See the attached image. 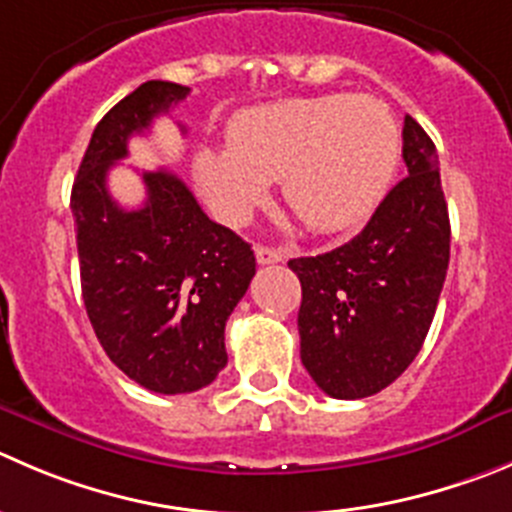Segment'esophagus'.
Returning <instances> with one entry per match:
<instances>
[{
    "label": "esophagus",
    "mask_w": 512,
    "mask_h": 512,
    "mask_svg": "<svg viewBox=\"0 0 512 512\" xmlns=\"http://www.w3.org/2000/svg\"><path fill=\"white\" fill-rule=\"evenodd\" d=\"M253 251H256V261H259L261 266H266V264H279V261L284 259V251H281V248L256 246V248H253Z\"/></svg>",
    "instance_id": "1"
}]
</instances>
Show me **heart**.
<instances>
[{
  "mask_svg": "<svg viewBox=\"0 0 512 512\" xmlns=\"http://www.w3.org/2000/svg\"><path fill=\"white\" fill-rule=\"evenodd\" d=\"M402 133L387 102L332 92L241 110L226 148H198L193 178L223 223H243L279 180L281 198L311 231L362 221L392 183Z\"/></svg>",
  "mask_w": 512,
  "mask_h": 512,
  "instance_id": "b5f03b06",
  "label": "heart"
}]
</instances>
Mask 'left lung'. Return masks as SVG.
I'll list each match as a JSON object with an SVG mask.
<instances>
[{"mask_svg": "<svg viewBox=\"0 0 512 512\" xmlns=\"http://www.w3.org/2000/svg\"><path fill=\"white\" fill-rule=\"evenodd\" d=\"M407 178L362 233L334 251L291 259L301 281V362L321 392H382L422 349L450 264V216L435 143L415 118L402 128Z\"/></svg>", "mask_w": 512, "mask_h": 512, "instance_id": "left-lung-1", "label": "left lung"}]
</instances>
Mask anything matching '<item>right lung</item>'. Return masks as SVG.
<instances>
[{"label":"right lung","mask_w":512,"mask_h":512,"mask_svg":"<svg viewBox=\"0 0 512 512\" xmlns=\"http://www.w3.org/2000/svg\"><path fill=\"white\" fill-rule=\"evenodd\" d=\"M188 92L148 80L123 97L97 123L70 201L92 329L120 372L158 394L196 392L218 377L226 321L256 274L251 246L213 223L170 170L143 173L148 198L133 211L107 191L128 140Z\"/></svg>","instance_id":"right-lung-1"}]
</instances>
